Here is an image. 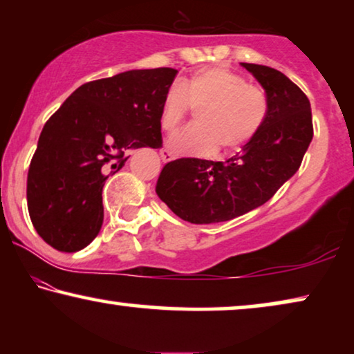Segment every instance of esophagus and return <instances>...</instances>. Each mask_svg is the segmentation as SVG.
Instances as JSON below:
<instances>
[{
    "instance_id": "esophagus-1",
    "label": "esophagus",
    "mask_w": 354,
    "mask_h": 354,
    "mask_svg": "<svg viewBox=\"0 0 354 354\" xmlns=\"http://www.w3.org/2000/svg\"><path fill=\"white\" fill-rule=\"evenodd\" d=\"M159 154H161V159H162L164 162H169V161H172V159L176 158V156H174V153H172V151H169L167 148L161 149V153H159Z\"/></svg>"
}]
</instances>
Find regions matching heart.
Wrapping results in <instances>:
<instances>
[{
  "mask_svg": "<svg viewBox=\"0 0 354 354\" xmlns=\"http://www.w3.org/2000/svg\"><path fill=\"white\" fill-rule=\"evenodd\" d=\"M198 111L196 125L174 135L169 147L182 154H229L253 142L269 114L263 86L248 84L225 66L203 67L172 86L162 100L159 124L171 133Z\"/></svg>",
  "mask_w": 354,
  "mask_h": 354,
  "instance_id": "obj_1",
  "label": "heart"
}]
</instances>
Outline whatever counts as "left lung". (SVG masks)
Here are the masks:
<instances>
[{"label": "left lung", "mask_w": 354, "mask_h": 354, "mask_svg": "<svg viewBox=\"0 0 354 354\" xmlns=\"http://www.w3.org/2000/svg\"><path fill=\"white\" fill-rule=\"evenodd\" d=\"M241 66L268 93L261 132L227 161L180 158L158 178V196L192 224L232 221L264 205L298 171L313 140L311 104L301 88L272 67Z\"/></svg>", "instance_id": "left-lung-1"}]
</instances>
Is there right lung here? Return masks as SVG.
Masks as SVG:
<instances>
[{"instance_id":"obj_1","label":"right lung","mask_w":354,"mask_h":354,"mask_svg":"<svg viewBox=\"0 0 354 354\" xmlns=\"http://www.w3.org/2000/svg\"><path fill=\"white\" fill-rule=\"evenodd\" d=\"M177 71H127L86 82L46 120L27 176V206L38 235L74 253L103 225L106 178L127 149L159 148L161 106Z\"/></svg>"}]
</instances>
